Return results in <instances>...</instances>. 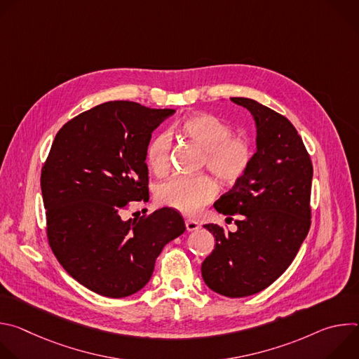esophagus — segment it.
I'll return each mask as SVG.
<instances>
[{"label": "esophagus", "instance_id": "esophagus-1", "mask_svg": "<svg viewBox=\"0 0 359 359\" xmlns=\"http://www.w3.org/2000/svg\"><path fill=\"white\" fill-rule=\"evenodd\" d=\"M200 227V224L197 223V222H194V220H186V229H187V231H194V230H197Z\"/></svg>", "mask_w": 359, "mask_h": 359}]
</instances>
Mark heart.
<instances>
[{
  "mask_svg": "<svg viewBox=\"0 0 359 359\" xmlns=\"http://www.w3.org/2000/svg\"><path fill=\"white\" fill-rule=\"evenodd\" d=\"M179 132L203 150L201 168H208L222 183L234 184L248 172L254 158L251 143L233 135V126L212 114H197L179 125ZM172 137L161 133L146 151L150 170L163 176L170 169ZM217 194L216 182L208 175L175 176L158 187V200L183 215H194Z\"/></svg>",
  "mask_w": 359,
  "mask_h": 359,
  "instance_id": "b5f03b06",
  "label": "heart"
}]
</instances>
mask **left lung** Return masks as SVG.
<instances>
[{"label": "left lung", "instance_id": "obj_1", "mask_svg": "<svg viewBox=\"0 0 359 359\" xmlns=\"http://www.w3.org/2000/svg\"><path fill=\"white\" fill-rule=\"evenodd\" d=\"M250 111L257 126V151L248 172L215 209L237 230L206 224L216 238L201 264L208 287L230 298L260 292L292 263L311 226L313 163L292 123L248 97H230Z\"/></svg>", "mask_w": 359, "mask_h": 359}]
</instances>
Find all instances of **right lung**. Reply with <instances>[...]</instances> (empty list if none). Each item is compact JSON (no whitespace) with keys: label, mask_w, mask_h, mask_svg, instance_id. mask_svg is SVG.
Here are the masks:
<instances>
[{"label":"right lung","mask_w":359,"mask_h":359,"mask_svg":"<svg viewBox=\"0 0 359 359\" xmlns=\"http://www.w3.org/2000/svg\"><path fill=\"white\" fill-rule=\"evenodd\" d=\"M175 109L105 102L67 122L41 170L46 237L65 271L90 291L122 298L142 290L162 248L184 233L170 208L123 220L149 200L146 151Z\"/></svg>","instance_id":"right-lung-1"}]
</instances>
